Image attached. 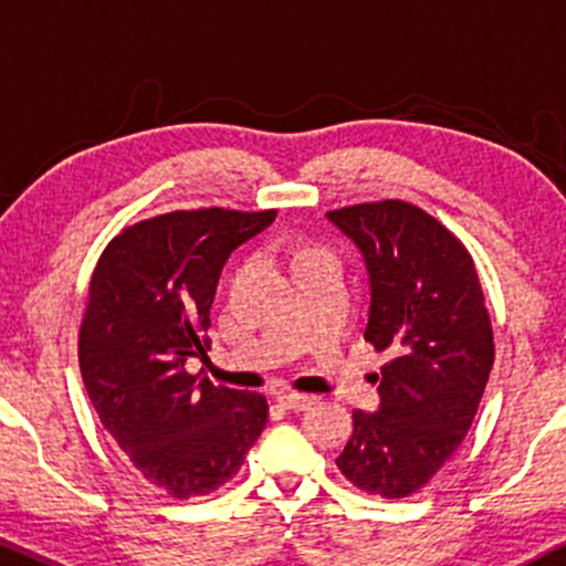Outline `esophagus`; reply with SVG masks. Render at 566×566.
Masks as SVG:
<instances>
[{
    "instance_id": "esophagus-1",
    "label": "esophagus",
    "mask_w": 566,
    "mask_h": 566,
    "mask_svg": "<svg viewBox=\"0 0 566 566\" xmlns=\"http://www.w3.org/2000/svg\"><path fill=\"white\" fill-rule=\"evenodd\" d=\"M276 401L282 407L292 409V412H301V409H308L311 405L316 401V396H308V394H295V391H284L276 396Z\"/></svg>"
}]
</instances>
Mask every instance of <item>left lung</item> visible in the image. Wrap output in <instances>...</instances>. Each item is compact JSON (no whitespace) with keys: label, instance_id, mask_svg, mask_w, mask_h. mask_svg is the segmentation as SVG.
<instances>
[{"label":"left lung","instance_id":"obj_1","mask_svg":"<svg viewBox=\"0 0 566 566\" xmlns=\"http://www.w3.org/2000/svg\"><path fill=\"white\" fill-rule=\"evenodd\" d=\"M327 220L365 258V340L391 354L378 412L356 409L335 463L369 495L407 497L452 458L482 401L495 361L482 284L469 250L409 201L343 207Z\"/></svg>","mask_w":566,"mask_h":566}]
</instances>
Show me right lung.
<instances>
[{
	"label": "right lung",
	"mask_w": 566,
	"mask_h": 566,
	"mask_svg": "<svg viewBox=\"0 0 566 566\" xmlns=\"http://www.w3.org/2000/svg\"><path fill=\"white\" fill-rule=\"evenodd\" d=\"M274 218L210 207L140 220L112 239L90 279L84 388L114 444L170 497L229 482L269 420L261 394L212 386L186 361L210 348L205 333L229 255Z\"/></svg>",
	"instance_id": "add662e5"
}]
</instances>
